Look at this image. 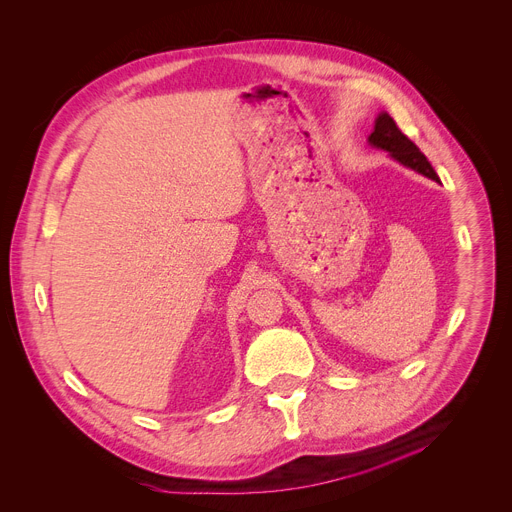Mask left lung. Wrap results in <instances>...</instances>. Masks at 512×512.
<instances>
[{"instance_id": "8db88e82", "label": "left lung", "mask_w": 512, "mask_h": 512, "mask_svg": "<svg viewBox=\"0 0 512 512\" xmlns=\"http://www.w3.org/2000/svg\"><path fill=\"white\" fill-rule=\"evenodd\" d=\"M368 144L372 148L385 150L393 160L399 164L416 170V173L440 183L436 170L428 162V158L420 152V148L407 138V135L401 133V129L395 125L393 117L389 113H379V117L374 119V129L368 135Z\"/></svg>"}]
</instances>
